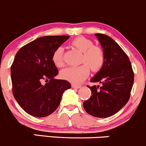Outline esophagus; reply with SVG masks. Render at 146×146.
Masks as SVG:
<instances>
[{
    "mask_svg": "<svg viewBox=\"0 0 146 146\" xmlns=\"http://www.w3.org/2000/svg\"><path fill=\"white\" fill-rule=\"evenodd\" d=\"M72 87L73 88H76V89H78V88H81V86H79V85H75V84H72Z\"/></svg>",
    "mask_w": 146,
    "mask_h": 146,
    "instance_id": "34e87169",
    "label": "esophagus"
}]
</instances>
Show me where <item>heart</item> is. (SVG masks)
<instances>
[{
    "label": "heart",
    "instance_id": "b5f03b06",
    "mask_svg": "<svg viewBox=\"0 0 146 146\" xmlns=\"http://www.w3.org/2000/svg\"><path fill=\"white\" fill-rule=\"evenodd\" d=\"M71 45L82 52L81 63L78 67H70L62 70L60 76L63 79L74 84H79L89 76L91 70L98 72L101 70L105 62V54L101 47L93 45L92 40L84 36H78L73 39ZM52 62L57 68L64 65L63 48L58 47L52 54Z\"/></svg>",
    "mask_w": 146,
    "mask_h": 146
}]
</instances>
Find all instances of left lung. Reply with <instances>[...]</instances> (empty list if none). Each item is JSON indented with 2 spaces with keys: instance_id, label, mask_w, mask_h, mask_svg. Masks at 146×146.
I'll return each mask as SVG.
<instances>
[{
  "instance_id": "left-lung-1",
  "label": "left lung",
  "mask_w": 146,
  "mask_h": 146,
  "mask_svg": "<svg viewBox=\"0 0 146 146\" xmlns=\"http://www.w3.org/2000/svg\"><path fill=\"white\" fill-rule=\"evenodd\" d=\"M95 35L103 47L105 62L90 82L102 86H88L92 96L83 102V108L93 117L106 118L114 115L127 104L135 75L130 59L121 47L106 34Z\"/></svg>"
}]
</instances>
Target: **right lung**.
I'll list each match as a JSON object with an SVG mask.
<instances>
[{"mask_svg": "<svg viewBox=\"0 0 146 146\" xmlns=\"http://www.w3.org/2000/svg\"><path fill=\"white\" fill-rule=\"evenodd\" d=\"M69 37H40L21 47L14 57L11 66L13 95L25 112L33 117H45L53 113L63 92L71 88L66 80L54 78L58 70L52 59L54 51Z\"/></svg>", "mask_w": 146, "mask_h": 146, "instance_id": "right-lung-1", "label": "right lung"}]
</instances>
